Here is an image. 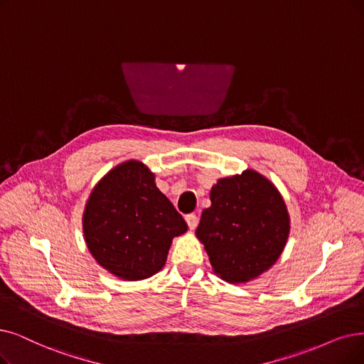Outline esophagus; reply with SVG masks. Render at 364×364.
<instances>
[{
    "mask_svg": "<svg viewBox=\"0 0 364 364\" xmlns=\"http://www.w3.org/2000/svg\"><path fill=\"white\" fill-rule=\"evenodd\" d=\"M185 220H186V224H188V227H190V230H196V227H197V224H198L197 215H194V213L186 215Z\"/></svg>",
    "mask_w": 364,
    "mask_h": 364,
    "instance_id": "esophagus-1",
    "label": "esophagus"
}]
</instances>
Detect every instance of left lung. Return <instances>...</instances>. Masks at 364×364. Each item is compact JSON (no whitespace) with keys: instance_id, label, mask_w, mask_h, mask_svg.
Wrapping results in <instances>:
<instances>
[{"instance_id":"8db88e82","label":"left lung","mask_w":364,"mask_h":364,"mask_svg":"<svg viewBox=\"0 0 364 364\" xmlns=\"http://www.w3.org/2000/svg\"><path fill=\"white\" fill-rule=\"evenodd\" d=\"M284 197L266 176L246 168L218 179L196 230L212 270L230 284L257 279L279 259L291 228Z\"/></svg>"}]
</instances>
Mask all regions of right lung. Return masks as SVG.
I'll use <instances>...</instances> for the list:
<instances>
[{
	"instance_id": "right-lung-1",
	"label": "right lung",
	"mask_w": 364,
	"mask_h": 364,
	"mask_svg": "<svg viewBox=\"0 0 364 364\" xmlns=\"http://www.w3.org/2000/svg\"><path fill=\"white\" fill-rule=\"evenodd\" d=\"M82 230L86 248L101 267L119 279L141 281L164 267L173 239L188 225L158 190L149 167L128 159L92 188Z\"/></svg>"
}]
</instances>
